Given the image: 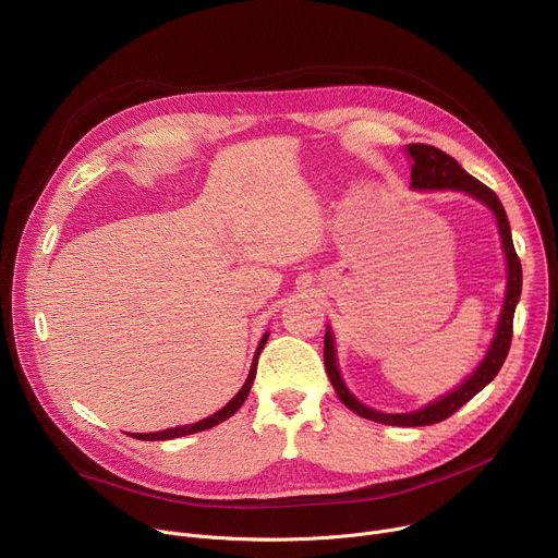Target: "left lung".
Listing matches in <instances>:
<instances>
[{"label":"left lung","instance_id":"left-lung-1","mask_svg":"<svg viewBox=\"0 0 558 558\" xmlns=\"http://www.w3.org/2000/svg\"><path fill=\"white\" fill-rule=\"evenodd\" d=\"M409 154L413 158L411 187H415V190H461L474 198H480L482 203H486L497 216L501 241H504V252L508 258V291H506V302H504L501 317H499L497 336L493 340L488 355L480 364V368H476L459 388H454L452 392L441 397V400H437L415 413L388 415V413H377V411L360 404L340 377V371L336 364V347H333L331 329H327V333H325V366H327V375H329L338 397L342 400V404L347 409H351L353 413H357L360 417L379 422V424H390V426H430V424L444 422L452 413H457L465 402L472 400L476 392H480L484 386H488L495 379V375L499 373V368L504 366L508 351H510V342H512V320H514V308H517V302L521 295V278L523 276H521V260H519V256L514 252V243H512L510 222H508L506 209H504L501 201L497 198V194L482 181L470 177L450 154L441 151L435 145L411 143Z\"/></svg>","mask_w":558,"mask_h":558}]
</instances>
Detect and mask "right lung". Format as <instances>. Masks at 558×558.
<instances>
[{
	"label": "right lung",
	"mask_w": 558,
	"mask_h": 558,
	"mask_svg": "<svg viewBox=\"0 0 558 558\" xmlns=\"http://www.w3.org/2000/svg\"><path fill=\"white\" fill-rule=\"evenodd\" d=\"M267 338H269V333H265V338L260 340V344H258V351H256V357H254V364H252V371H250V377H247V381H245V386L238 390V395L233 397V400L225 407V409H220L218 413H214L211 417H205V420H201V422H196V424H190V426H179V428H168V430H158V433H136V435H132L134 439H143V441H163V439H177V437H183V435H192V433H201V430H207V428H214L216 424H220V422H225V420H229L238 409L243 407V402L247 400V395H250V390H252V384H254V377H256V364H258V355H260V351H263V347L267 344Z\"/></svg>",
	"instance_id": "1"
}]
</instances>
